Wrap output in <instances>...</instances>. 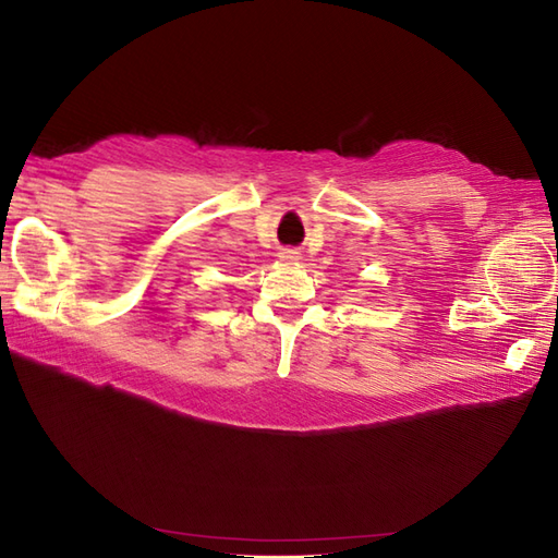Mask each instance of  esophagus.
<instances>
[{
	"label": "esophagus",
	"mask_w": 558,
	"mask_h": 558,
	"mask_svg": "<svg viewBox=\"0 0 558 558\" xmlns=\"http://www.w3.org/2000/svg\"><path fill=\"white\" fill-rule=\"evenodd\" d=\"M279 258H281L283 263H298V260H300V251H298V248H281Z\"/></svg>",
	"instance_id": "esophagus-1"
}]
</instances>
